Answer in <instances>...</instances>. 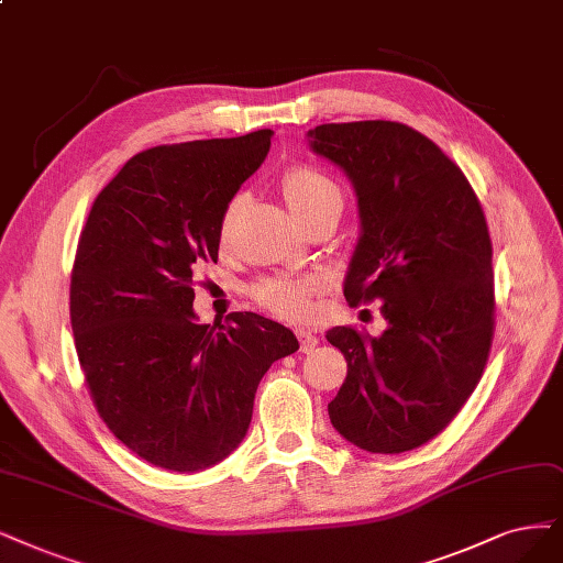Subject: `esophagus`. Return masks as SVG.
<instances>
[{
	"instance_id": "obj_1",
	"label": "esophagus",
	"mask_w": 563,
	"mask_h": 563,
	"mask_svg": "<svg viewBox=\"0 0 563 563\" xmlns=\"http://www.w3.org/2000/svg\"><path fill=\"white\" fill-rule=\"evenodd\" d=\"M297 339H299V350H301V352L316 350V345L320 343L318 336L313 334V331H308V329H299V331H297Z\"/></svg>"
}]
</instances>
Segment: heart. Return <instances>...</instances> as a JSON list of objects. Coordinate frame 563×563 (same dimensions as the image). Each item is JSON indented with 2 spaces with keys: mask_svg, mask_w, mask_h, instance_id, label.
Instances as JSON below:
<instances>
[{
  "mask_svg": "<svg viewBox=\"0 0 563 563\" xmlns=\"http://www.w3.org/2000/svg\"><path fill=\"white\" fill-rule=\"evenodd\" d=\"M280 190L287 201V206L292 208L297 218H303L308 213L318 211V208L331 203V201H341V190L334 183V178H329L322 174L316 166L299 164L287 169L283 180H280ZM239 206V199H232L227 203L222 220H220V234L224 236L229 222L234 218V211ZM316 289L313 278H266L253 287V297L260 306H264L268 313H274L283 320H306L310 313V295Z\"/></svg>",
  "mask_w": 563,
  "mask_h": 563,
  "instance_id": "heart-1",
  "label": "heart"
}]
</instances>
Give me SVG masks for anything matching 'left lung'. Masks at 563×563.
I'll list each match as a JSON object with an SVG mask.
<instances>
[{"label": "left lung", "instance_id": "obj_1", "mask_svg": "<svg viewBox=\"0 0 563 563\" xmlns=\"http://www.w3.org/2000/svg\"><path fill=\"white\" fill-rule=\"evenodd\" d=\"M313 153L355 187L362 234L343 295L383 301L373 339L334 327L347 376L329 420L366 452L399 454L439 435L481 383L494 336L489 229L471 183L431 139L391 120L331 122Z\"/></svg>", "mask_w": 563, "mask_h": 563}]
</instances>
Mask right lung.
Listing matches in <instances>:
<instances>
[{
	"instance_id": "obj_1",
	"label": "right lung",
	"mask_w": 563,
	"mask_h": 563,
	"mask_svg": "<svg viewBox=\"0 0 563 563\" xmlns=\"http://www.w3.org/2000/svg\"><path fill=\"white\" fill-rule=\"evenodd\" d=\"M271 130L134 155L97 195L71 268L78 362L99 418L153 466L195 473L232 454L268 366L299 350L257 313L199 324L197 274L220 220L271 148Z\"/></svg>"
}]
</instances>
